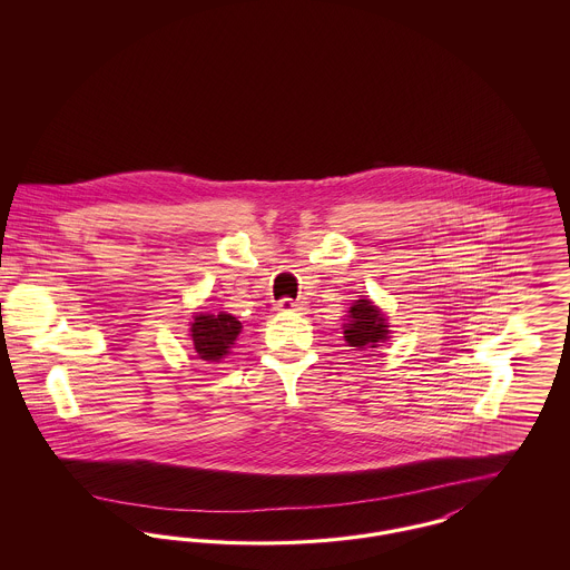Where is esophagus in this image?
Here are the masks:
<instances>
[{
    "instance_id": "esophagus-1",
    "label": "esophagus",
    "mask_w": 570,
    "mask_h": 570,
    "mask_svg": "<svg viewBox=\"0 0 570 570\" xmlns=\"http://www.w3.org/2000/svg\"><path fill=\"white\" fill-rule=\"evenodd\" d=\"M305 305L301 301H293V298H282L277 303V312H284V314H291V312H303Z\"/></svg>"
}]
</instances>
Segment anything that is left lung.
Returning <instances> with one entry per match:
<instances>
[{
  "instance_id": "obj_1",
  "label": "left lung",
  "mask_w": 570,
  "mask_h": 570,
  "mask_svg": "<svg viewBox=\"0 0 570 570\" xmlns=\"http://www.w3.org/2000/svg\"><path fill=\"white\" fill-rule=\"evenodd\" d=\"M389 323L370 298L354 301L348 309V323L344 325V340L354 351L379 348L382 342L389 340Z\"/></svg>"
}]
</instances>
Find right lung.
Instances as JSON below:
<instances>
[{
	"label": "right lung",
	"instance_id": "obj_1",
	"mask_svg": "<svg viewBox=\"0 0 570 570\" xmlns=\"http://www.w3.org/2000/svg\"><path fill=\"white\" fill-rule=\"evenodd\" d=\"M239 333L242 323L233 314H196L190 328L196 358L217 363L219 358H224V354H228Z\"/></svg>",
	"mask_w": 570,
	"mask_h": 570
}]
</instances>
